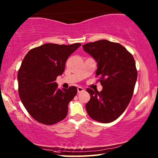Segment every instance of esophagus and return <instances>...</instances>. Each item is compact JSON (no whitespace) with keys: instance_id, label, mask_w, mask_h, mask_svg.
<instances>
[{"instance_id":"obj_1","label":"esophagus","mask_w":158,"mask_h":158,"mask_svg":"<svg viewBox=\"0 0 158 158\" xmlns=\"http://www.w3.org/2000/svg\"><path fill=\"white\" fill-rule=\"evenodd\" d=\"M84 91H85L84 88H81V87H78V88H77V92L78 93H81V92H84Z\"/></svg>"}]
</instances>
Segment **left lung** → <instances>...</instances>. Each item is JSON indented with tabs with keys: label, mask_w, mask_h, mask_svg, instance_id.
<instances>
[{
	"label": "left lung",
	"mask_w": 158,
	"mask_h": 158,
	"mask_svg": "<svg viewBox=\"0 0 158 158\" xmlns=\"http://www.w3.org/2000/svg\"><path fill=\"white\" fill-rule=\"evenodd\" d=\"M83 48L96 61V75L103 87L100 92L87 89L90 100L86 110L97 122L110 123L124 112L132 97L137 79L135 59L123 46L107 40L87 43Z\"/></svg>",
	"instance_id": "8db88e82"
}]
</instances>
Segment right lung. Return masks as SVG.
<instances>
[{
  "label": "right lung",
  "mask_w": 158,
  "mask_h": 158,
  "mask_svg": "<svg viewBox=\"0 0 158 158\" xmlns=\"http://www.w3.org/2000/svg\"><path fill=\"white\" fill-rule=\"evenodd\" d=\"M81 45L46 43L30 50L23 58L18 73L19 95L38 122L52 125L66 117L77 89L75 86L60 89L55 81L62 75L66 60Z\"/></svg>",
  "instance_id": "1"
}]
</instances>
